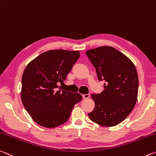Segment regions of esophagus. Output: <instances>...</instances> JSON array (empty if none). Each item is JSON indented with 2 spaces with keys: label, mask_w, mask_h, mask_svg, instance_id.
I'll list each match as a JSON object with an SVG mask.
<instances>
[{
  "label": "esophagus",
  "mask_w": 156,
  "mask_h": 156,
  "mask_svg": "<svg viewBox=\"0 0 156 156\" xmlns=\"http://www.w3.org/2000/svg\"><path fill=\"white\" fill-rule=\"evenodd\" d=\"M82 97L83 99H88V98L90 97V94H82Z\"/></svg>",
  "instance_id": "esophagus-1"
}]
</instances>
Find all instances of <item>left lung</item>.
I'll list each match as a JSON object with an SVG mask.
<instances>
[{
    "mask_svg": "<svg viewBox=\"0 0 156 156\" xmlns=\"http://www.w3.org/2000/svg\"><path fill=\"white\" fill-rule=\"evenodd\" d=\"M96 69L104 90L91 94L95 107L88 116L103 127H113L124 121L133 110L138 92V76L132 60L112 46H100L86 52Z\"/></svg>",
    "mask_w": 156,
    "mask_h": 156,
    "instance_id": "1",
    "label": "left lung"
}]
</instances>
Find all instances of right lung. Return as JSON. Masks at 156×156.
<instances>
[{
  "mask_svg": "<svg viewBox=\"0 0 156 156\" xmlns=\"http://www.w3.org/2000/svg\"><path fill=\"white\" fill-rule=\"evenodd\" d=\"M78 51L62 49L42 53L30 62L22 76L21 100L32 119L46 128H55L70 118L72 109L81 101L77 92L58 89L77 61Z\"/></svg>",
  "mask_w": 156,
  "mask_h": 156,
  "instance_id": "add662e5",
  "label": "right lung"
}]
</instances>
